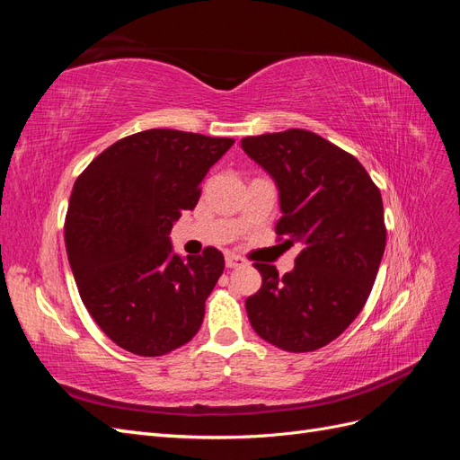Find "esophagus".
<instances>
[{
	"label": "esophagus",
	"mask_w": 460,
	"mask_h": 460,
	"mask_svg": "<svg viewBox=\"0 0 460 460\" xmlns=\"http://www.w3.org/2000/svg\"><path fill=\"white\" fill-rule=\"evenodd\" d=\"M245 264V261L240 257V255H234V253H230V255H226V267L228 269H235V267H243Z\"/></svg>",
	"instance_id": "obj_1"
}]
</instances>
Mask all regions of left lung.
Listing matches in <instances>:
<instances>
[{
  "mask_svg": "<svg viewBox=\"0 0 460 460\" xmlns=\"http://www.w3.org/2000/svg\"><path fill=\"white\" fill-rule=\"evenodd\" d=\"M242 149L270 174L284 243H301L296 267L278 276L255 262L262 286L247 297L249 323L284 351H314L363 311L385 249L380 190L349 153L309 130L249 136Z\"/></svg>",
  "mask_w": 460,
  "mask_h": 460,
  "instance_id": "8db88e82",
  "label": "left lung"
}]
</instances>
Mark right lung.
Segmentation results:
<instances>
[{
  "label": "right lung",
  "mask_w": 460,
  "mask_h": 460,
  "mask_svg": "<svg viewBox=\"0 0 460 460\" xmlns=\"http://www.w3.org/2000/svg\"><path fill=\"white\" fill-rule=\"evenodd\" d=\"M232 137L153 128L100 153L75 182L65 245L88 313L122 349L161 357L201 328L225 270L215 247L182 259L169 234L198 205L208 169Z\"/></svg>",
  "instance_id": "obj_1"
}]
</instances>
